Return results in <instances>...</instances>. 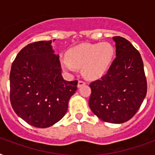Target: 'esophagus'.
<instances>
[{
	"label": "esophagus",
	"instance_id": "1",
	"mask_svg": "<svg viewBox=\"0 0 155 155\" xmlns=\"http://www.w3.org/2000/svg\"><path fill=\"white\" fill-rule=\"evenodd\" d=\"M84 85H85L84 81H83V80H79V81H78V84H77L78 87H82V86H84Z\"/></svg>",
	"mask_w": 155,
	"mask_h": 155
}]
</instances>
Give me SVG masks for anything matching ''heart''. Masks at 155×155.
Here are the masks:
<instances>
[{"instance_id":"heart-1","label":"heart","mask_w":155,"mask_h":155,"mask_svg":"<svg viewBox=\"0 0 155 155\" xmlns=\"http://www.w3.org/2000/svg\"><path fill=\"white\" fill-rule=\"evenodd\" d=\"M114 55L113 46L108 42L79 45L68 51L67 58L60 63L64 71L74 72L82 68L83 75L87 79L96 80L104 75Z\"/></svg>"}]
</instances>
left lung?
Returning <instances> with one entry per match:
<instances>
[{
    "mask_svg": "<svg viewBox=\"0 0 155 155\" xmlns=\"http://www.w3.org/2000/svg\"><path fill=\"white\" fill-rule=\"evenodd\" d=\"M117 57L106 75L89 84V107L103 121L120 124L136 114L147 92L141 54L127 39L113 37Z\"/></svg>",
    "mask_w": 155,
    "mask_h": 155,
    "instance_id": "1",
    "label": "left lung"
}]
</instances>
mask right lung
<instances>
[{"instance_id":"right-lung-1","label":"right lung","mask_w":155,"mask_h":155,"mask_svg":"<svg viewBox=\"0 0 155 155\" xmlns=\"http://www.w3.org/2000/svg\"><path fill=\"white\" fill-rule=\"evenodd\" d=\"M52 41L25 46L12 63L10 102L13 110L29 125L50 127L65 115L68 101L77 90V80L62 76L59 56Z\"/></svg>"}]
</instances>
